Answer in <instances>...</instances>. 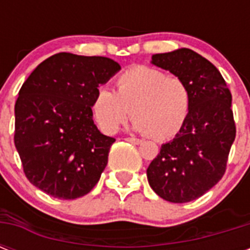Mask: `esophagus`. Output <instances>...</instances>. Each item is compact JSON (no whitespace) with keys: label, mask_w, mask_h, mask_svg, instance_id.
Masks as SVG:
<instances>
[{"label":"esophagus","mask_w":250,"mask_h":250,"mask_svg":"<svg viewBox=\"0 0 250 250\" xmlns=\"http://www.w3.org/2000/svg\"><path fill=\"white\" fill-rule=\"evenodd\" d=\"M125 141H129V143H132V144H141V143H143V141L140 140V139H137V137H133V136H131V137H125Z\"/></svg>","instance_id":"obj_1"}]
</instances>
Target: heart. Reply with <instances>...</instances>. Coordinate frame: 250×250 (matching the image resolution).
I'll list each match as a JSON object with an SVG mask.
<instances>
[{
	"mask_svg": "<svg viewBox=\"0 0 250 250\" xmlns=\"http://www.w3.org/2000/svg\"><path fill=\"white\" fill-rule=\"evenodd\" d=\"M117 92L101 88L92 110L105 132H115L132 110L133 128L154 140H170L180 132L190 111V90L178 76L146 66L118 76Z\"/></svg>",
	"mask_w": 250,
	"mask_h": 250,
	"instance_id": "1",
	"label": "heart"
}]
</instances>
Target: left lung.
<instances>
[{
  "label": "left lung",
  "mask_w": 250,
  "mask_h": 250,
  "mask_svg": "<svg viewBox=\"0 0 250 250\" xmlns=\"http://www.w3.org/2000/svg\"><path fill=\"white\" fill-rule=\"evenodd\" d=\"M152 62L184 80L190 90L186 125L146 170L149 186L161 198L184 204L201 197L225 175L236 136L232 96L218 68L190 49L156 54Z\"/></svg>",
  "instance_id": "1"
}]
</instances>
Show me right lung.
I'll return each instance as SVG.
<instances>
[{"instance_id":"1","label":"right lung","mask_w":250,"mask_h":250,"mask_svg":"<svg viewBox=\"0 0 250 250\" xmlns=\"http://www.w3.org/2000/svg\"><path fill=\"white\" fill-rule=\"evenodd\" d=\"M119 70L106 57L58 53L21 85L14 143L27 179L49 196L75 200L101 178L115 139L98 131L92 104L98 86Z\"/></svg>"}]
</instances>
